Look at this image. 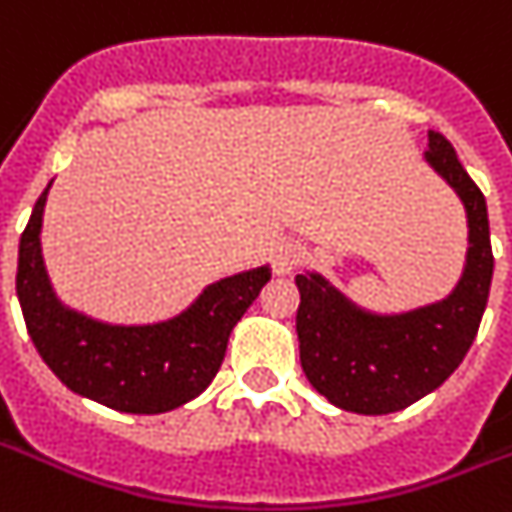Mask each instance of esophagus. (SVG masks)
<instances>
[{"label": "esophagus", "instance_id": "obj_1", "mask_svg": "<svg viewBox=\"0 0 512 512\" xmlns=\"http://www.w3.org/2000/svg\"><path fill=\"white\" fill-rule=\"evenodd\" d=\"M303 261V248L295 246V243H282L277 246V251L272 253V269L274 274H290L295 266H301Z\"/></svg>", "mask_w": 512, "mask_h": 512}]
</instances>
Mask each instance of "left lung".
<instances>
[{"label":"left lung","mask_w":512,"mask_h":512,"mask_svg":"<svg viewBox=\"0 0 512 512\" xmlns=\"http://www.w3.org/2000/svg\"><path fill=\"white\" fill-rule=\"evenodd\" d=\"M426 162L453 185L468 214L466 272L450 298L411 314L377 316L353 306L319 274L295 277L303 374L345 411L382 416L437 390L466 358L487 308L494 256L484 193L437 130H429Z\"/></svg>","instance_id":"1"}]
</instances>
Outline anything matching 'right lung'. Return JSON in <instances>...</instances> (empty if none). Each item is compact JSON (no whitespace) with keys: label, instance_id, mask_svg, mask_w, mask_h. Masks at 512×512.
<instances>
[{"label":"right lung","instance_id":"add662e5","mask_svg":"<svg viewBox=\"0 0 512 512\" xmlns=\"http://www.w3.org/2000/svg\"><path fill=\"white\" fill-rule=\"evenodd\" d=\"M49 185L20 235L18 256V298L38 356L70 390L114 411L164 413L198 398L225 361L232 327L272 280L269 266L214 282L170 322H96L62 306L46 277L38 235Z\"/></svg>","mask_w":512,"mask_h":512}]
</instances>
